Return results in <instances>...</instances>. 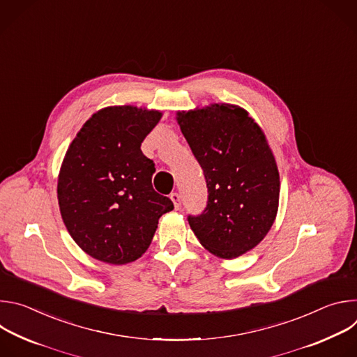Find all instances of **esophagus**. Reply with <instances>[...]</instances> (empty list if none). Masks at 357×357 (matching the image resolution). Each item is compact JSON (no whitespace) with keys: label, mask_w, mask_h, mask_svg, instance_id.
<instances>
[{"label":"esophagus","mask_w":357,"mask_h":357,"mask_svg":"<svg viewBox=\"0 0 357 357\" xmlns=\"http://www.w3.org/2000/svg\"><path fill=\"white\" fill-rule=\"evenodd\" d=\"M171 200H172V203H174V208L176 209V211H179L181 209V195L179 193H176V192H174V193H171Z\"/></svg>","instance_id":"esophagus-1"}]
</instances>
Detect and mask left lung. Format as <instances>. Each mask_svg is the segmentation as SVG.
Instances as JSON below:
<instances>
[{
  "label": "left lung",
  "instance_id": "8db88e82",
  "mask_svg": "<svg viewBox=\"0 0 357 357\" xmlns=\"http://www.w3.org/2000/svg\"><path fill=\"white\" fill-rule=\"evenodd\" d=\"M208 183V206L189 216L199 243L223 260L259 245L278 212L280 172L261 127L237 105L176 112Z\"/></svg>",
  "mask_w": 357,
  "mask_h": 357
}]
</instances>
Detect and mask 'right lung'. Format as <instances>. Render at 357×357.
I'll use <instances>...</instances> for the list:
<instances>
[{"label":"right lung","mask_w":357,"mask_h":357,"mask_svg":"<svg viewBox=\"0 0 357 357\" xmlns=\"http://www.w3.org/2000/svg\"><path fill=\"white\" fill-rule=\"evenodd\" d=\"M162 117L131 105L96 112L70 142L58 175L62 220L90 257L113 266L138 260L148 250L169 197L152 188L154 162L141 142Z\"/></svg>","instance_id":"obj_1"}]
</instances>
